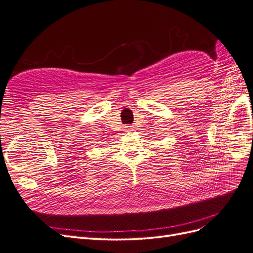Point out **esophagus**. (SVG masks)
<instances>
[{
  "mask_svg": "<svg viewBox=\"0 0 253 253\" xmlns=\"http://www.w3.org/2000/svg\"><path fill=\"white\" fill-rule=\"evenodd\" d=\"M125 131L126 132H129V131H133V129H134V127L132 126H125Z\"/></svg>",
  "mask_w": 253,
  "mask_h": 253,
  "instance_id": "obj_1",
  "label": "esophagus"
}]
</instances>
